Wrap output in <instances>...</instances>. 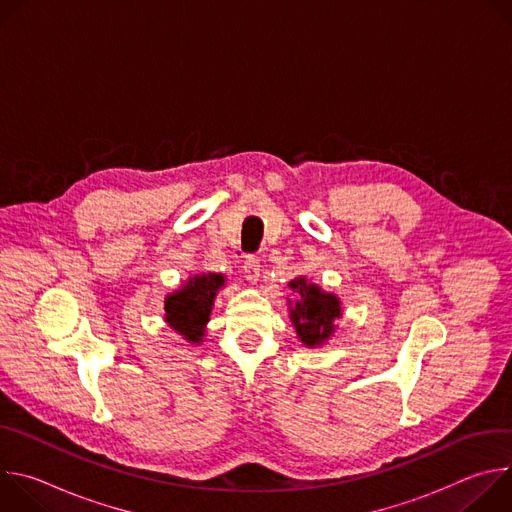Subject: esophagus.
Returning <instances> with one entry per match:
<instances>
[{
    "mask_svg": "<svg viewBox=\"0 0 512 512\" xmlns=\"http://www.w3.org/2000/svg\"><path fill=\"white\" fill-rule=\"evenodd\" d=\"M243 273H245V279H247L249 283H257V281H259V275H261V263H259V259L249 257V259L245 261V265H243Z\"/></svg>",
    "mask_w": 512,
    "mask_h": 512,
    "instance_id": "esophagus-1",
    "label": "esophagus"
}]
</instances>
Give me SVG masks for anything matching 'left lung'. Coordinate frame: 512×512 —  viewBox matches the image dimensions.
Wrapping results in <instances>:
<instances>
[{
  "label": "left lung",
  "instance_id": "obj_1",
  "mask_svg": "<svg viewBox=\"0 0 512 512\" xmlns=\"http://www.w3.org/2000/svg\"><path fill=\"white\" fill-rule=\"evenodd\" d=\"M289 289L298 294V300L287 298V310L300 342L308 348H320L338 328L342 316L340 298L324 291L322 285L310 281L306 275L291 279Z\"/></svg>",
  "mask_w": 512,
  "mask_h": 512
}]
</instances>
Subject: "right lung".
<instances>
[{
    "mask_svg": "<svg viewBox=\"0 0 512 512\" xmlns=\"http://www.w3.org/2000/svg\"><path fill=\"white\" fill-rule=\"evenodd\" d=\"M225 275L200 273L188 277L164 298V322L190 344H202L214 298L225 287Z\"/></svg>",
    "mask_w": 512,
    "mask_h": 512,
    "instance_id": "1",
    "label": "right lung"
}]
</instances>
